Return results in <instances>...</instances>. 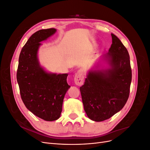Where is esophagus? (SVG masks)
Wrapping results in <instances>:
<instances>
[{
  "label": "esophagus",
  "instance_id": "obj_1",
  "mask_svg": "<svg viewBox=\"0 0 150 150\" xmlns=\"http://www.w3.org/2000/svg\"><path fill=\"white\" fill-rule=\"evenodd\" d=\"M84 76L83 74V71L79 70L76 72L74 77V83L78 86H82L84 83Z\"/></svg>",
  "mask_w": 150,
  "mask_h": 150
}]
</instances>
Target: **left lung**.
<instances>
[{"label":"left lung","mask_w":150,"mask_h":150,"mask_svg":"<svg viewBox=\"0 0 150 150\" xmlns=\"http://www.w3.org/2000/svg\"><path fill=\"white\" fill-rule=\"evenodd\" d=\"M112 44L101 56L104 64L88 71L80 88L84 111L90 120L99 122L110 118L124 107L132 78L129 53L121 40L111 34Z\"/></svg>","instance_id":"8db88e82"}]
</instances>
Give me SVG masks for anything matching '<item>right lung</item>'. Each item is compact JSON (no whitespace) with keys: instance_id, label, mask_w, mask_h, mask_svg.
<instances>
[{"instance_id":"right-lung-1","label":"right lung","mask_w":150,"mask_h":150,"mask_svg":"<svg viewBox=\"0 0 150 150\" xmlns=\"http://www.w3.org/2000/svg\"><path fill=\"white\" fill-rule=\"evenodd\" d=\"M54 28L41 29L32 35L22 49L19 58L17 81L22 100L34 115L45 121L60 117L63 100L71 86L67 74L49 72L40 65L38 51L47 40L56 33Z\"/></svg>"}]
</instances>
